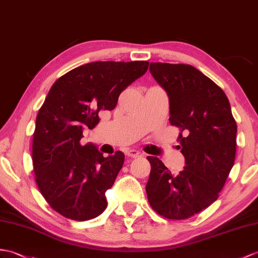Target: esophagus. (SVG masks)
Here are the masks:
<instances>
[{
    "label": "esophagus",
    "mask_w": 258,
    "mask_h": 258,
    "mask_svg": "<svg viewBox=\"0 0 258 258\" xmlns=\"http://www.w3.org/2000/svg\"><path fill=\"white\" fill-rule=\"evenodd\" d=\"M127 156L131 158H140L143 156V155L139 151H136V149H130L127 152Z\"/></svg>",
    "instance_id": "obj_1"
}]
</instances>
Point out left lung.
Returning a JSON list of instances; mask_svg holds the SVG:
<instances>
[{"label":"left lung","instance_id":"1","mask_svg":"<svg viewBox=\"0 0 258 258\" xmlns=\"http://www.w3.org/2000/svg\"><path fill=\"white\" fill-rule=\"evenodd\" d=\"M149 71L169 98V121L181 130L185 165L172 175L159 158L148 156L147 198L161 217L188 219L218 199L234 165L237 126L223 90L197 68L151 62Z\"/></svg>","mask_w":258,"mask_h":258}]
</instances>
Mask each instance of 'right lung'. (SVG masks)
<instances>
[{"instance_id": "1", "label": "right lung", "mask_w": 258, "mask_h": 258, "mask_svg": "<svg viewBox=\"0 0 258 258\" xmlns=\"http://www.w3.org/2000/svg\"><path fill=\"white\" fill-rule=\"evenodd\" d=\"M148 61H94L53 83L36 117L33 166L36 182L49 206L76 221L97 218L107 206L105 192L115 181L124 154L103 157L92 143L81 145L85 128L100 122L118 95L148 69Z\"/></svg>"}]
</instances>
